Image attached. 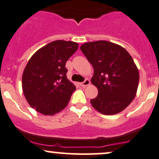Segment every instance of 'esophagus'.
I'll return each mask as SVG.
<instances>
[{
	"label": "esophagus",
	"mask_w": 159,
	"mask_h": 159,
	"mask_svg": "<svg viewBox=\"0 0 159 159\" xmlns=\"http://www.w3.org/2000/svg\"><path fill=\"white\" fill-rule=\"evenodd\" d=\"M90 85V81H89V80H85V81L83 82V83H80V85L83 87H85V86H88V85Z\"/></svg>",
	"instance_id": "obj_1"
}]
</instances>
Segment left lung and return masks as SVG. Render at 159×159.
<instances>
[{"label": "left lung", "mask_w": 159, "mask_h": 159, "mask_svg": "<svg viewBox=\"0 0 159 159\" xmlns=\"http://www.w3.org/2000/svg\"><path fill=\"white\" fill-rule=\"evenodd\" d=\"M94 68L91 82L98 95L91 100L97 111L112 115L126 109L137 93L139 72L123 47L108 41L87 42L80 47Z\"/></svg>", "instance_id": "obj_1"}]
</instances>
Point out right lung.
Instances as JSON below:
<instances>
[{
	"mask_svg": "<svg viewBox=\"0 0 159 159\" xmlns=\"http://www.w3.org/2000/svg\"><path fill=\"white\" fill-rule=\"evenodd\" d=\"M78 44L57 40L37 50L28 61L22 89L32 108L44 115H53L68 105L75 85L67 78L65 64L78 49Z\"/></svg>",
	"mask_w": 159,
	"mask_h": 159,
	"instance_id": "obj_1",
	"label": "right lung"
}]
</instances>
